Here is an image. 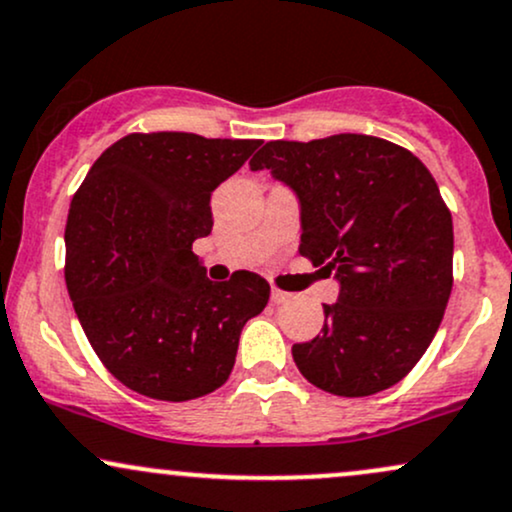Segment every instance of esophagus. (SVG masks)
Wrapping results in <instances>:
<instances>
[{
    "mask_svg": "<svg viewBox=\"0 0 512 512\" xmlns=\"http://www.w3.org/2000/svg\"><path fill=\"white\" fill-rule=\"evenodd\" d=\"M291 293H286V291H279V289H272V303H276V305H281V303H289L291 301Z\"/></svg>",
    "mask_w": 512,
    "mask_h": 512,
    "instance_id": "1",
    "label": "esophagus"
}]
</instances>
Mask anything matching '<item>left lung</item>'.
Listing matches in <instances>:
<instances>
[{"instance_id": "8db88e82", "label": "left lung", "mask_w": 512, "mask_h": 512, "mask_svg": "<svg viewBox=\"0 0 512 512\" xmlns=\"http://www.w3.org/2000/svg\"><path fill=\"white\" fill-rule=\"evenodd\" d=\"M269 170L301 209L298 252L339 284L325 327L291 354L308 383L339 397L387 390L426 354L452 291V216L411 151L368 137L267 142Z\"/></svg>"}]
</instances>
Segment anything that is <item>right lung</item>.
<instances>
[{
    "instance_id": "obj_1",
    "label": "right lung",
    "mask_w": 512,
    "mask_h": 512,
    "mask_svg": "<svg viewBox=\"0 0 512 512\" xmlns=\"http://www.w3.org/2000/svg\"><path fill=\"white\" fill-rule=\"evenodd\" d=\"M262 142L127 134L88 170L64 231L69 298L103 366L151 399L187 402L231 375L245 322L269 301L255 272L207 279L192 252L211 192Z\"/></svg>"
}]
</instances>
